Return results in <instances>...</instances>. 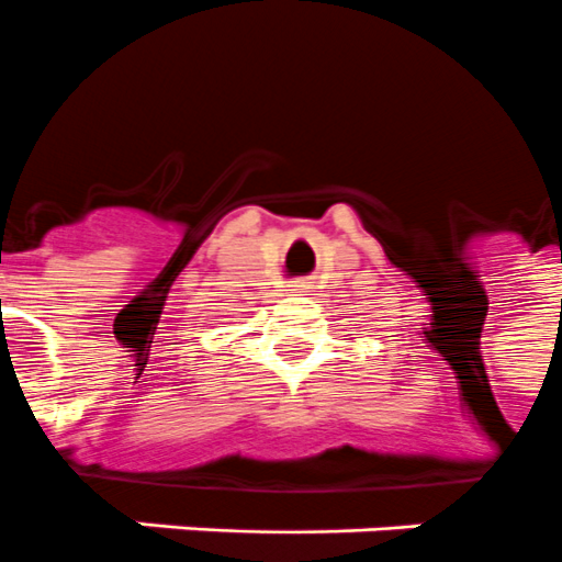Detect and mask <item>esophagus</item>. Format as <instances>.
I'll use <instances>...</instances> for the list:
<instances>
[{"instance_id": "esophagus-1", "label": "esophagus", "mask_w": 562, "mask_h": 562, "mask_svg": "<svg viewBox=\"0 0 562 562\" xmlns=\"http://www.w3.org/2000/svg\"><path fill=\"white\" fill-rule=\"evenodd\" d=\"M289 294L291 296H303V294H308V282L305 280H294L289 285Z\"/></svg>"}]
</instances>
